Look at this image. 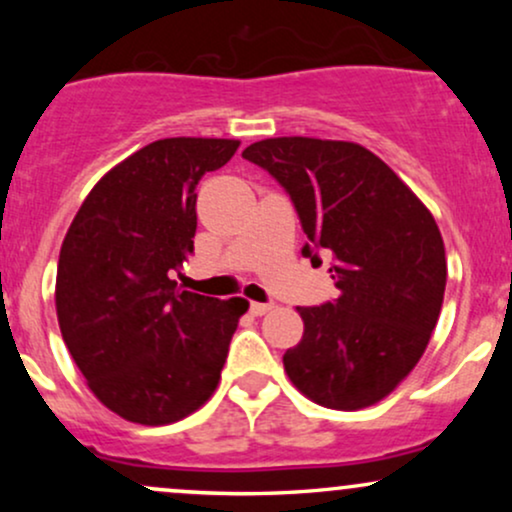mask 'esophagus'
<instances>
[{
  "label": "esophagus",
  "instance_id": "1",
  "mask_svg": "<svg viewBox=\"0 0 512 512\" xmlns=\"http://www.w3.org/2000/svg\"><path fill=\"white\" fill-rule=\"evenodd\" d=\"M272 308H274L272 301H269V303H250V313L252 315H267Z\"/></svg>",
  "mask_w": 512,
  "mask_h": 512
}]
</instances>
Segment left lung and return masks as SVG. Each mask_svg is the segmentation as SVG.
<instances>
[{
	"instance_id": "left-lung-1",
	"label": "left lung",
	"mask_w": 512,
	"mask_h": 512,
	"mask_svg": "<svg viewBox=\"0 0 512 512\" xmlns=\"http://www.w3.org/2000/svg\"><path fill=\"white\" fill-rule=\"evenodd\" d=\"M243 158L291 197L313 264L330 257L339 296L298 308L303 339L284 354L291 383L330 409L390 395L424 356L443 305V238L421 199L361 144L276 137Z\"/></svg>"
}]
</instances>
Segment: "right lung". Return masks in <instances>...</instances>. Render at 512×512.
I'll use <instances>...</instances> for the list:
<instances>
[{"instance_id": "1", "label": "right lung", "mask_w": 512, "mask_h": 512, "mask_svg": "<svg viewBox=\"0 0 512 512\" xmlns=\"http://www.w3.org/2000/svg\"><path fill=\"white\" fill-rule=\"evenodd\" d=\"M236 139H158L105 173L76 211L57 264V320L88 387L122 419L163 426L216 390L243 298L182 291L195 252L197 182Z\"/></svg>"}]
</instances>
